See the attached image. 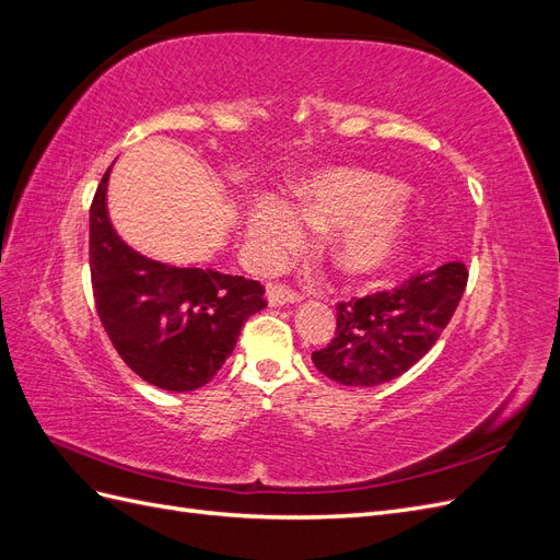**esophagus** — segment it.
<instances>
[{
  "instance_id": "34e87169",
  "label": "esophagus",
  "mask_w": 560,
  "mask_h": 560,
  "mask_svg": "<svg viewBox=\"0 0 560 560\" xmlns=\"http://www.w3.org/2000/svg\"><path fill=\"white\" fill-rule=\"evenodd\" d=\"M266 299L270 306H284V303H296L301 296L294 290H290L287 284H268Z\"/></svg>"
}]
</instances>
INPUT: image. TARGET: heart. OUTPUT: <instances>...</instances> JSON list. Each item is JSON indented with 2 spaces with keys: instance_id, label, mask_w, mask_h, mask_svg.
Listing matches in <instances>:
<instances>
[{
  "instance_id": "obj_1",
  "label": "heart",
  "mask_w": 560,
  "mask_h": 560,
  "mask_svg": "<svg viewBox=\"0 0 560 560\" xmlns=\"http://www.w3.org/2000/svg\"><path fill=\"white\" fill-rule=\"evenodd\" d=\"M399 186L369 171H325L299 189L296 206L266 198L249 210L247 238L268 257L296 247L306 224L343 226L329 245V261L350 280L374 278L393 266L413 235V217L397 206Z\"/></svg>"
}]
</instances>
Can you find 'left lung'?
<instances>
[{
  "instance_id": "8db88e82",
  "label": "left lung",
  "mask_w": 560,
  "mask_h": 560,
  "mask_svg": "<svg viewBox=\"0 0 560 560\" xmlns=\"http://www.w3.org/2000/svg\"><path fill=\"white\" fill-rule=\"evenodd\" d=\"M467 287L463 261H448L406 280L393 292L336 306V336L313 352L327 378L374 387L409 371L436 343Z\"/></svg>"
}]
</instances>
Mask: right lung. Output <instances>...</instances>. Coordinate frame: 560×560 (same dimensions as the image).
<instances>
[{
    "label": "right lung",
    "instance_id": "obj_1",
    "mask_svg": "<svg viewBox=\"0 0 560 560\" xmlns=\"http://www.w3.org/2000/svg\"><path fill=\"white\" fill-rule=\"evenodd\" d=\"M91 206V280L100 322L142 381L189 393L212 381L245 322L266 308L264 287L212 268L171 266L121 241L109 222L107 182Z\"/></svg>",
    "mask_w": 560,
    "mask_h": 560
}]
</instances>
